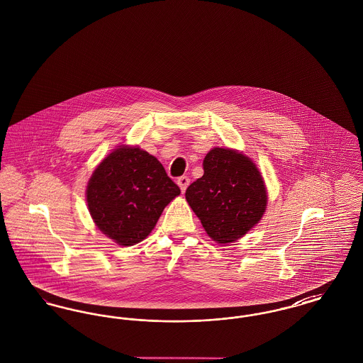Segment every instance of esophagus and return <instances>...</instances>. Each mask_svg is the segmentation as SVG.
<instances>
[{"mask_svg": "<svg viewBox=\"0 0 363 363\" xmlns=\"http://www.w3.org/2000/svg\"><path fill=\"white\" fill-rule=\"evenodd\" d=\"M177 184H178V186H179L181 191L184 193V191L186 190V188L189 186V177H186V175H184V177H179V178H178V181H177Z\"/></svg>", "mask_w": 363, "mask_h": 363, "instance_id": "34e87169", "label": "esophagus"}]
</instances>
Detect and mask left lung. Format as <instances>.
Listing matches in <instances>:
<instances>
[{"label": "left lung", "mask_w": 363, "mask_h": 363, "mask_svg": "<svg viewBox=\"0 0 363 363\" xmlns=\"http://www.w3.org/2000/svg\"><path fill=\"white\" fill-rule=\"evenodd\" d=\"M204 175L190 184L186 201L218 243L237 241L259 223L267 189L253 160L230 148H213L203 162Z\"/></svg>", "instance_id": "8db88e82"}]
</instances>
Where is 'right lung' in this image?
I'll return each mask as SVG.
<instances>
[{
    "instance_id": "add662e5",
    "label": "right lung",
    "mask_w": 363,
    "mask_h": 363,
    "mask_svg": "<svg viewBox=\"0 0 363 363\" xmlns=\"http://www.w3.org/2000/svg\"><path fill=\"white\" fill-rule=\"evenodd\" d=\"M179 193L155 156L120 145L95 169L86 194L98 228L118 245L132 246L150 235L164 207Z\"/></svg>"
}]
</instances>
